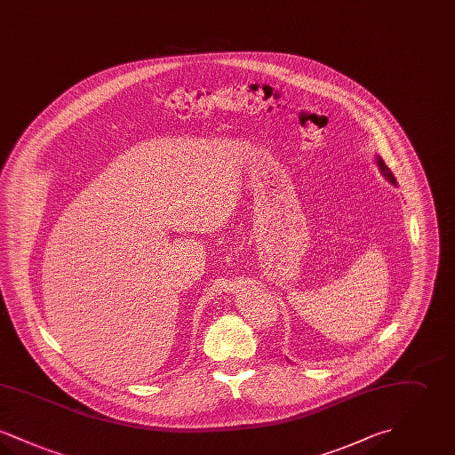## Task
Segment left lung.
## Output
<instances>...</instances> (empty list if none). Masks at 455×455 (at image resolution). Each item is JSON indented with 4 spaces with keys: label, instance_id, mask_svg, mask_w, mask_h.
Instances as JSON below:
<instances>
[{
    "label": "left lung",
    "instance_id": "8db88e82",
    "mask_svg": "<svg viewBox=\"0 0 455 455\" xmlns=\"http://www.w3.org/2000/svg\"><path fill=\"white\" fill-rule=\"evenodd\" d=\"M379 167H380L382 173H384V175L389 179L390 182H392V184H395V177H394L392 172H390V169L387 167V165H386V162H384V160H380V158H379Z\"/></svg>",
    "mask_w": 455,
    "mask_h": 455
}]
</instances>
